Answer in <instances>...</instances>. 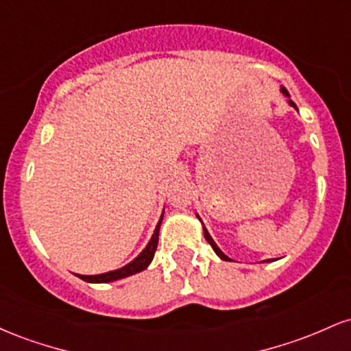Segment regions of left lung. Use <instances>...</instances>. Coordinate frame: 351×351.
<instances>
[{
    "label": "left lung",
    "instance_id": "1",
    "mask_svg": "<svg viewBox=\"0 0 351 351\" xmlns=\"http://www.w3.org/2000/svg\"><path fill=\"white\" fill-rule=\"evenodd\" d=\"M280 92H282V94H284V95H287V97H291V95H289V92H287V88H285V87H280ZM289 104H291V106H292L293 108H297V106H295V104H293V102H292V100H289ZM198 219L201 221V217H199V216H198ZM203 232H204V237H206V241H208V243H209V244H211V247H213V249H215V252L217 254V256H219V257H221V259H223V261H231V259H229V257L226 256V254H224L223 251H221V249H219V247H217V244L215 243V241H213V237H211V236H209L208 229H206V228H204V224H203ZM269 261H271V259H269ZM269 261H267V263H269Z\"/></svg>",
    "mask_w": 351,
    "mask_h": 351
}]
</instances>
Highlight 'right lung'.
<instances>
[{"instance_id":"right-lung-1","label":"right lung","mask_w":351,"mask_h":351,"mask_svg":"<svg viewBox=\"0 0 351 351\" xmlns=\"http://www.w3.org/2000/svg\"><path fill=\"white\" fill-rule=\"evenodd\" d=\"M163 221V215L160 217L158 224H156L155 231H153V236L150 239V243L147 244V247L143 249L142 252L138 254V256L135 257L132 263H128L127 265H123V267L117 269V271H110V272H106V274H99V276H77L80 277L82 280L86 282H95V284H104V282H114V280H119V279H125V277L128 276H134L136 272H142L145 269L148 267L152 263L153 256H155V251H156V245H158V232H160V224H162Z\"/></svg>"}]
</instances>
